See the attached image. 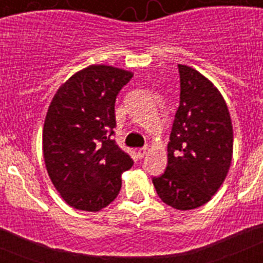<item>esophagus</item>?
Here are the masks:
<instances>
[{
    "mask_svg": "<svg viewBox=\"0 0 263 263\" xmlns=\"http://www.w3.org/2000/svg\"><path fill=\"white\" fill-rule=\"evenodd\" d=\"M147 147H142V148H139L138 152H137V155H138V158H143L145 157L146 154H147Z\"/></svg>",
    "mask_w": 263,
    "mask_h": 263,
    "instance_id": "obj_1",
    "label": "esophagus"
}]
</instances>
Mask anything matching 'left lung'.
<instances>
[{"label":"left lung","instance_id":"8db88e82","mask_svg":"<svg viewBox=\"0 0 263 263\" xmlns=\"http://www.w3.org/2000/svg\"><path fill=\"white\" fill-rule=\"evenodd\" d=\"M180 103L167 145L166 171L153 183L160 200L188 211L212 199L227 178L233 126L220 90L192 67L179 64Z\"/></svg>","mask_w":263,"mask_h":263}]
</instances>
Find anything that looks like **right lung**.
<instances>
[{
    "label": "right lung",
    "mask_w": 263,
    "mask_h": 263,
    "mask_svg": "<svg viewBox=\"0 0 263 263\" xmlns=\"http://www.w3.org/2000/svg\"><path fill=\"white\" fill-rule=\"evenodd\" d=\"M132 78L130 71L93 64L62 84L48 106L43 158L53 187L72 208H105L133 166L113 139L116 97Z\"/></svg>",
    "instance_id": "1"
}]
</instances>
